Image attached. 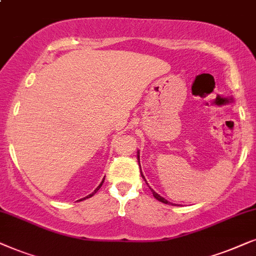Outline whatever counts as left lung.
<instances>
[{"label":"left lung","mask_w":256,"mask_h":256,"mask_svg":"<svg viewBox=\"0 0 256 256\" xmlns=\"http://www.w3.org/2000/svg\"><path fill=\"white\" fill-rule=\"evenodd\" d=\"M138 160H140V159H139V156H138ZM139 164H140V162H139ZM140 171H142V170H140ZM142 178H144V176H142ZM144 179H145V178H144ZM145 182H146V180H145ZM152 190V193H153V196H154L156 200H159V202H164V204H168V200H165V199H164V198L160 196L159 194H156L153 190Z\"/></svg>","instance_id":"left-lung-1"}]
</instances>
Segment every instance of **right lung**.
I'll list each match as a JSON object with an SVG mask.
<instances>
[{"label": "right lung", "mask_w": 256, "mask_h": 256, "mask_svg": "<svg viewBox=\"0 0 256 256\" xmlns=\"http://www.w3.org/2000/svg\"><path fill=\"white\" fill-rule=\"evenodd\" d=\"M103 182H104V180H103V182H100V186H98L96 190H94V192H92V193H91V194H90V196H85V198H83V199H88V198L92 196H94V193H96V192H97V190L100 188V186H102V185H103ZM83 199H80V202H82V200H83Z\"/></svg>", "instance_id": "right-lung-1"}]
</instances>
